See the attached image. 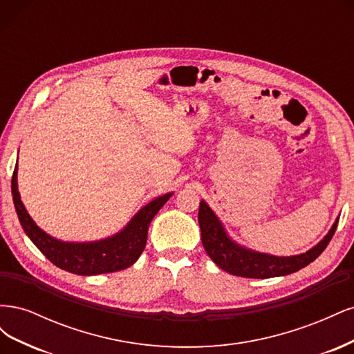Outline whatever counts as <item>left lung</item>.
<instances>
[{
  "instance_id": "obj_1",
  "label": "left lung",
  "mask_w": 354,
  "mask_h": 354,
  "mask_svg": "<svg viewBox=\"0 0 354 354\" xmlns=\"http://www.w3.org/2000/svg\"><path fill=\"white\" fill-rule=\"evenodd\" d=\"M198 221L201 227L202 245L207 254L211 257V260L220 269L234 276L252 277V279H267V277L285 276L303 269V267L315 261L325 251L338 226L337 218L334 226H332L324 241H320L315 248L304 254L294 257H274L245 250L238 243H234L227 236L226 232H224L216 214L211 211V208L203 201H201L199 203Z\"/></svg>"
}]
</instances>
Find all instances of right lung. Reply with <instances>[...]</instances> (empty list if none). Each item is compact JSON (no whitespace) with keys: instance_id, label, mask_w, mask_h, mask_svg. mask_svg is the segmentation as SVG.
<instances>
[{"instance_id":"add662e5","label":"right lung","mask_w":354,"mask_h":354,"mask_svg":"<svg viewBox=\"0 0 354 354\" xmlns=\"http://www.w3.org/2000/svg\"><path fill=\"white\" fill-rule=\"evenodd\" d=\"M12 195L20 224L37 248L60 269L75 274L91 276L112 273L133 266L143 252L147 242V229L155 214L173 194L149 202L138 211L128 226L108 239L90 243L62 242L42 232L26 212L17 190V165L12 177Z\"/></svg>"}]
</instances>
